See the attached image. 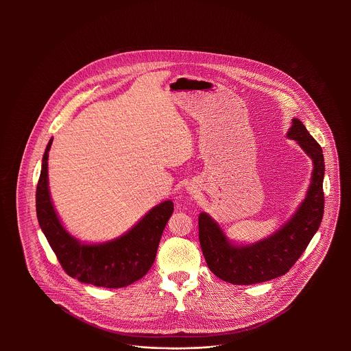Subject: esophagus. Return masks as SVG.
Segmentation results:
<instances>
[{"label": "esophagus", "instance_id": "1", "mask_svg": "<svg viewBox=\"0 0 351 351\" xmlns=\"http://www.w3.org/2000/svg\"><path fill=\"white\" fill-rule=\"evenodd\" d=\"M186 191H188L191 195H195V193L197 192V186L193 185V184H191V185L186 188Z\"/></svg>", "mask_w": 351, "mask_h": 351}]
</instances>
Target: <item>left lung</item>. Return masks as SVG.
I'll return each mask as SVG.
<instances>
[{
	"mask_svg": "<svg viewBox=\"0 0 351 351\" xmlns=\"http://www.w3.org/2000/svg\"><path fill=\"white\" fill-rule=\"evenodd\" d=\"M287 138L296 141L312 159V176L304 200L292 217L271 235L254 243H237L208 213L199 215V239L209 270L234 285H251L284 276L296 263L319 230L324 210V156L299 119Z\"/></svg>",
	"mask_w": 351,
	"mask_h": 351,
	"instance_id": "obj_1",
	"label": "left lung"
}]
</instances>
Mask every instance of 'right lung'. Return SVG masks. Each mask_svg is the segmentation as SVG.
<instances>
[{"instance_id": "right-lung-1", "label": "right lung", "mask_w": 351, "mask_h": 351, "mask_svg": "<svg viewBox=\"0 0 351 351\" xmlns=\"http://www.w3.org/2000/svg\"><path fill=\"white\" fill-rule=\"evenodd\" d=\"M46 147L36 188L39 226L64 271L81 282L102 288H124L141 280L150 270L162 232L173 213V201H162L119 238L86 243L73 237L62 224L51 200L49 151Z\"/></svg>"}]
</instances>
